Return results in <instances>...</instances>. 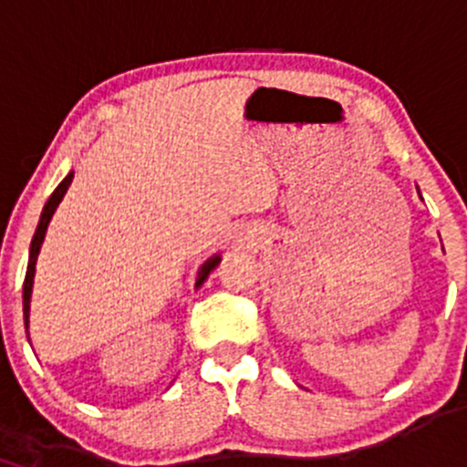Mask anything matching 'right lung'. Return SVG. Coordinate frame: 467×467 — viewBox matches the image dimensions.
<instances>
[{
  "instance_id": "obj_1",
  "label": "right lung",
  "mask_w": 467,
  "mask_h": 467,
  "mask_svg": "<svg viewBox=\"0 0 467 467\" xmlns=\"http://www.w3.org/2000/svg\"><path fill=\"white\" fill-rule=\"evenodd\" d=\"M69 182H72V173L67 175L66 180L61 182V184L57 186L55 192L50 195V200L46 202L44 206V213H41V219H39V226L35 230V237H32V244H30V259H28V270H26V278H24V318H26V331H28V316H30V294H32V278H35V261H36V254H39V248L41 244H44V237H46V230H47V223H50L52 219V213L57 211L58 202L63 200V195H66ZM219 264V256L215 259L208 261L206 265L202 267V275L197 278V285H202L203 281H206L208 272L213 270Z\"/></svg>"
}]
</instances>
